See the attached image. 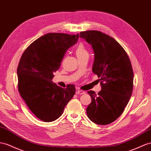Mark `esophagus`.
<instances>
[{
  "mask_svg": "<svg viewBox=\"0 0 151 151\" xmlns=\"http://www.w3.org/2000/svg\"><path fill=\"white\" fill-rule=\"evenodd\" d=\"M86 93V92L82 90H76V94H83Z\"/></svg>",
  "mask_w": 151,
  "mask_h": 151,
  "instance_id": "34e87169",
  "label": "esophagus"
}]
</instances>
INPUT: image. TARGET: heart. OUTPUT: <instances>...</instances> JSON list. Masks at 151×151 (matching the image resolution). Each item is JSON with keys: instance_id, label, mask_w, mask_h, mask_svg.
<instances>
[{"instance_id": "heart-1", "label": "heart", "mask_w": 151, "mask_h": 151, "mask_svg": "<svg viewBox=\"0 0 151 151\" xmlns=\"http://www.w3.org/2000/svg\"><path fill=\"white\" fill-rule=\"evenodd\" d=\"M75 53L78 59L86 56H88V52L83 43H79L76 46L75 48Z\"/></svg>"}]
</instances>
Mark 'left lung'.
<instances>
[{"mask_svg":"<svg viewBox=\"0 0 151 151\" xmlns=\"http://www.w3.org/2000/svg\"><path fill=\"white\" fill-rule=\"evenodd\" d=\"M94 52L92 71L101 81L98 94L88 91L92 101L87 108L88 119L95 124L113 122L124 110L132 94L134 74L127 53L113 37L98 30L80 33Z\"/></svg>","mask_w":151,"mask_h":151,"instance_id":"obj_1","label":"left lung"}]
</instances>
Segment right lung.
<instances>
[{
  "instance_id": "add662e5",
  "label": "right lung",
  "mask_w": 151,
  "mask_h": 151,
  "mask_svg": "<svg viewBox=\"0 0 151 151\" xmlns=\"http://www.w3.org/2000/svg\"><path fill=\"white\" fill-rule=\"evenodd\" d=\"M78 37V34L48 33L32 42L20 58L17 68L19 93L32 114L42 121L59 118L75 94L74 85L64 88L52 80L65 52Z\"/></svg>"
}]
</instances>
